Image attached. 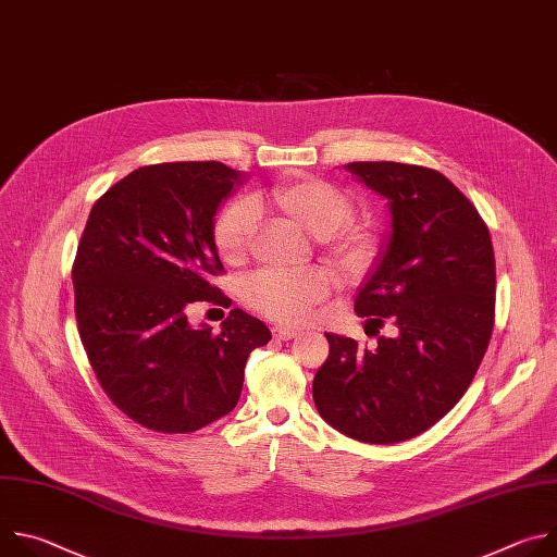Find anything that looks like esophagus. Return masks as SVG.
<instances>
[{"instance_id":"1","label":"esophagus","mask_w":557,"mask_h":557,"mask_svg":"<svg viewBox=\"0 0 557 557\" xmlns=\"http://www.w3.org/2000/svg\"><path fill=\"white\" fill-rule=\"evenodd\" d=\"M297 335H299L297 329H288V326H275V329H273V337H275V339H282V342H288V339H293V337H297Z\"/></svg>"}]
</instances>
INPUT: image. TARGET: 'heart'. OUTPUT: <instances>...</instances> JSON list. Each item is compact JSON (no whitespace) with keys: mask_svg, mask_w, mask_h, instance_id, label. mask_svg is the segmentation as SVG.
Returning a JSON list of instances; mask_svg holds the SVG:
<instances>
[{"mask_svg":"<svg viewBox=\"0 0 557 557\" xmlns=\"http://www.w3.org/2000/svg\"><path fill=\"white\" fill-rule=\"evenodd\" d=\"M273 207L293 226L314 237L326 258L344 275H361L376 256V237L370 226L350 220V196L322 178H293L271 194ZM258 226V207L243 198L228 205L213 228V240L226 264H243L249 258ZM331 290V277L322 269L293 273L264 271L249 280L247 301L269 320L297 324L310 308Z\"/></svg>","mask_w":557,"mask_h":557,"instance_id":"b5f03b06","label":"heart"}]
</instances>
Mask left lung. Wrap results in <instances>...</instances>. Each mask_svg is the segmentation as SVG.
I'll use <instances>...</instances> for the list:
<instances>
[{
	"label": "left lung",
	"instance_id": "8db88e82",
	"mask_svg": "<svg viewBox=\"0 0 557 557\" xmlns=\"http://www.w3.org/2000/svg\"><path fill=\"white\" fill-rule=\"evenodd\" d=\"M387 198L385 251L355 297V312L394 337L359 346L326 333L329 359L312 379L322 419L374 445L401 443L441 421L467 392L494 331L496 260L475 207L436 170L348 163Z\"/></svg>",
	"mask_w": 557,
	"mask_h": 557
}]
</instances>
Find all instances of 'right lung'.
<instances>
[{"mask_svg": "<svg viewBox=\"0 0 557 557\" xmlns=\"http://www.w3.org/2000/svg\"><path fill=\"white\" fill-rule=\"evenodd\" d=\"M245 176L222 163L147 165L92 207L72 284L78 337L112 404L138 425L189 434L240 399L251 350L271 331L233 308L220 333L187 322L194 301L224 308L213 215Z\"/></svg>", "mask_w": 557, "mask_h": 557, "instance_id": "obj_1", "label": "right lung"}]
</instances>
